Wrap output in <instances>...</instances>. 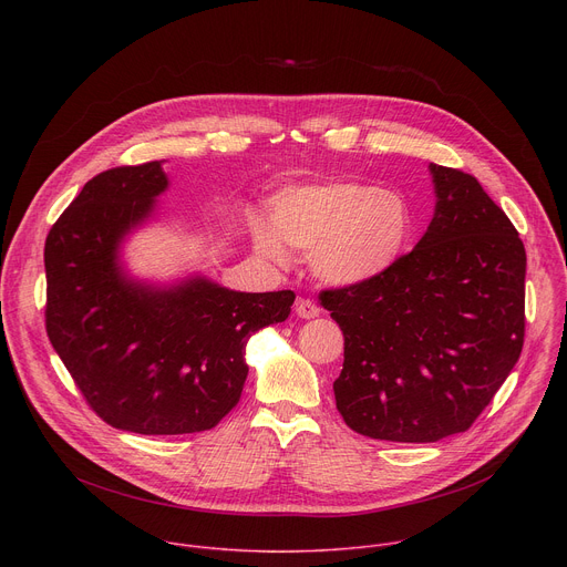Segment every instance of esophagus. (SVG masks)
<instances>
[{
	"mask_svg": "<svg viewBox=\"0 0 567 567\" xmlns=\"http://www.w3.org/2000/svg\"><path fill=\"white\" fill-rule=\"evenodd\" d=\"M296 313H298L300 318H316V316L320 313V309H318V305H316L313 300L298 298V300H296Z\"/></svg>",
	"mask_w": 567,
	"mask_h": 567,
	"instance_id": "obj_1",
	"label": "esophagus"
}]
</instances>
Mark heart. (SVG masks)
<instances>
[{"label": "heart", "mask_w": 567, "mask_h": 567, "mask_svg": "<svg viewBox=\"0 0 567 567\" xmlns=\"http://www.w3.org/2000/svg\"><path fill=\"white\" fill-rule=\"evenodd\" d=\"M274 224L254 221V245L274 265L289 249L311 254V271L334 287H357L392 271L409 254L417 217L396 188L363 182L307 184L274 199Z\"/></svg>", "instance_id": "heart-1"}]
</instances>
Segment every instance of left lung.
Masks as SVG:
<instances>
[{
    "instance_id": "1",
    "label": "left lung",
    "mask_w": 567,
    "mask_h": 567,
    "mask_svg": "<svg viewBox=\"0 0 567 567\" xmlns=\"http://www.w3.org/2000/svg\"><path fill=\"white\" fill-rule=\"evenodd\" d=\"M435 213L385 276L320 293L346 339V424L372 440L464 433L514 370L525 337L523 241L475 177L429 166Z\"/></svg>"
}]
</instances>
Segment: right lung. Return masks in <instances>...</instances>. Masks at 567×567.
Masks as SVG:
<instances>
[{
    "instance_id": "1",
    "label": "right lung",
    "mask_w": 567,
    "mask_h": 567,
    "mask_svg": "<svg viewBox=\"0 0 567 567\" xmlns=\"http://www.w3.org/2000/svg\"><path fill=\"white\" fill-rule=\"evenodd\" d=\"M164 161L85 184L47 235V334L96 415L138 435L213 429L245 388L247 343L282 322L293 291L247 293L202 274L158 285L121 258L171 186Z\"/></svg>"
}]
</instances>
